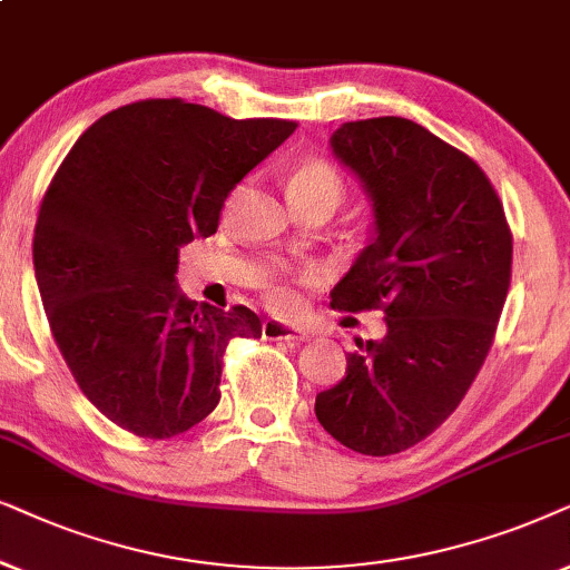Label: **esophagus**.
Returning a JSON list of instances; mask_svg holds the SVG:
<instances>
[{
    "mask_svg": "<svg viewBox=\"0 0 570 570\" xmlns=\"http://www.w3.org/2000/svg\"><path fill=\"white\" fill-rule=\"evenodd\" d=\"M263 338H268V341H307L309 331L299 328V325L284 323V321H265L263 323Z\"/></svg>",
    "mask_w": 570,
    "mask_h": 570,
    "instance_id": "34e87169",
    "label": "esophagus"
}]
</instances>
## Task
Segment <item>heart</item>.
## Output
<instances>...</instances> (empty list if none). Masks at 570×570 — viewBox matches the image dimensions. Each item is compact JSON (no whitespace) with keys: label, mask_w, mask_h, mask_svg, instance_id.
<instances>
[{"label":"heart","mask_w":570,"mask_h":570,"mask_svg":"<svg viewBox=\"0 0 570 570\" xmlns=\"http://www.w3.org/2000/svg\"><path fill=\"white\" fill-rule=\"evenodd\" d=\"M344 195V185H341L338 171L331 164L321 161V158H307L302 161L289 177V200H331L336 203ZM265 297H268L271 307L281 309V313H294L299 307V292L294 289L292 281H268L265 284Z\"/></svg>","instance_id":"obj_1"}]
</instances>
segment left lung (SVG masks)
I'll return each mask as SVG.
<instances>
[{"instance_id": "obj_1", "label": "left lung", "mask_w": 570, "mask_h": 570, "mask_svg": "<svg viewBox=\"0 0 570 570\" xmlns=\"http://www.w3.org/2000/svg\"><path fill=\"white\" fill-rule=\"evenodd\" d=\"M331 154L373 210L367 245L331 307L383 309L381 341L354 338L317 422L364 456L420 443L453 414L490 352L511 284L503 203L472 158L401 117L346 121Z\"/></svg>"}]
</instances>
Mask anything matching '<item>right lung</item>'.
Masks as SVG:
<instances>
[{
    "label": "right lung",
    "mask_w": 570,
    "mask_h": 570,
    "mask_svg": "<svg viewBox=\"0 0 570 570\" xmlns=\"http://www.w3.org/2000/svg\"><path fill=\"white\" fill-rule=\"evenodd\" d=\"M294 127L150 98L94 121L51 179L38 292L80 391L121 430L164 440L206 420L229 338L263 333L253 309L187 299L179 249L216 234L226 195Z\"/></svg>",
    "instance_id": "add662e5"
}]
</instances>
